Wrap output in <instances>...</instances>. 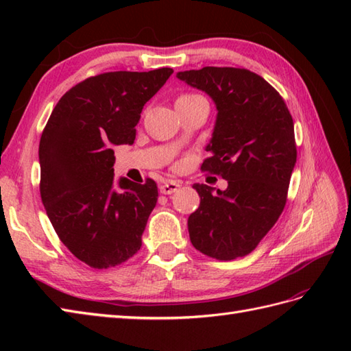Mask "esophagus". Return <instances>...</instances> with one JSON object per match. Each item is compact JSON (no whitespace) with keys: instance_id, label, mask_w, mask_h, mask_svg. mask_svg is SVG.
<instances>
[{"instance_id":"esophagus-1","label":"esophagus","mask_w":351,"mask_h":351,"mask_svg":"<svg viewBox=\"0 0 351 351\" xmlns=\"http://www.w3.org/2000/svg\"><path fill=\"white\" fill-rule=\"evenodd\" d=\"M180 187H181L180 182L170 181V182L160 185V193H162V195H173V193L178 191V189H180Z\"/></svg>"}]
</instances>
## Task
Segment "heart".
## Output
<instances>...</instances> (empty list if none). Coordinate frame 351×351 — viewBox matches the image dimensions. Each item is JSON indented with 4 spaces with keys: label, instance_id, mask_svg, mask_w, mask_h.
<instances>
[{
    "label": "heart",
    "instance_id": "1",
    "mask_svg": "<svg viewBox=\"0 0 351 351\" xmlns=\"http://www.w3.org/2000/svg\"><path fill=\"white\" fill-rule=\"evenodd\" d=\"M191 98H199V96L197 95H184L180 99H191Z\"/></svg>",
    "mask_w": 351,
    "mask_h": 351
}]
</instances>
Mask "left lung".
Masks as SVG:
<instances>
[{
  "label": "left lung",
  "instance_id": "obj_1",
  "mask_svg": "<svg viewBox=\"0 0 351 351\" xmlns=\"http://www.w3.org/2000/svg\"><path fill=\"white\" fill-rule=\"evenodd\" d=\"M176 78L205 92L217 108L202 164L228 181L226 190L195 184L200 205L189 217L191 244L205 255L245 256L270 230L287 204L297 149L285 101L247 69L214 68L178 72Z\"/></svg>",
  "mask_w": 351,
  "mask_h": 351
}]
</instances>
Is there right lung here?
Here are the masks:
<instances>
[{"label": "right lung", "instance_id": "obj_1", "mask_svg": "<svg viewBox=\"0 0 351 351\" xmlns=\"http://www.w3.org/2000/svg\"><path fill=\"white\" fill-rule=\"evenodd\" d=\"M171 73L87 78L62 96L42 132V204L62 243L93 268L122 264L141 247L158 189L152 180L116 181L113 147L134 143L141 110Z\"/></svg>", "mask_w": 351, "mask_h": 351}]
</instances>
